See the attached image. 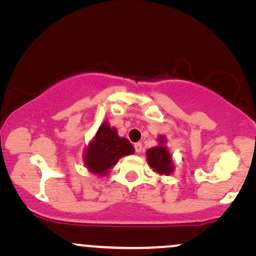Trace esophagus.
I'll return each instance as SVG.
<instances>
[{
	"mask_svg": "<svg viewBox=\"0 0 256 256\" xmlns=\"http://www.w3.org/2000/svg\"><path fill=\"white\" fill-rule=\"evenodd\" d=\"M134 150H136V152H142V143H134Z\"/></svg>",
	"mask_w": 256,
	"mask_h": 256,
	"instance_id": "esophagus-1",
	"label": "esophagus"
}]
</instances>
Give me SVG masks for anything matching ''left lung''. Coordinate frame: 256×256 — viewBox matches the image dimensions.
<instances>
[{
  "instance_id": "8db88e82",
  "label": "left lung",
  "mask_w": 256,
  "mask_h": 256,
  "mask_svg": "<svg viewBox=\"0 0 256 256\" xmlns=\"http://www.w3.org/2000/svg\"><path fill=\"white\" fill-rule=\"evenodd\" d=\"M158 140L160 144L146 150V161H148V165L158 174L168 176L174 170L172 155L170 154L168 149L165 146L167 142L165 136H160Z\"/></svg>"
}]
</instances>
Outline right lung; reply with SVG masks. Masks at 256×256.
<instances>
[{
  "label": "right lung",
  "mask_w": 256,
  "mask_h": 256,
  "mask_svg": "<svg viewBox=\"0 0 256 256\" xmlns=\"http://www.w3.org/2000/svg\"><path fill=\"white\" fill-rule=\"evenodd\" d=\"M134 146L124 137H120L116 128L104 122L84 152L83 161L94 174L106 176L110 170L126 155L134 154Z\"/></svg>",
  "instance_id": "add662e5"
}]
</instances>
